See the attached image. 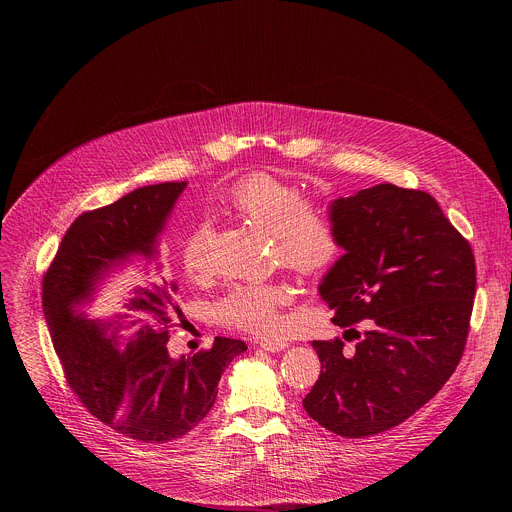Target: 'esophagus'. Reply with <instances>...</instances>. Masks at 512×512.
<instances>
[{"instance_id":"obj_1","label":"esophagus","mask_w":512,"mask_h":512,"mask_svg":"<svg viewBox=\"0 0 512 512\" xmlns=\"http://www.w3.org/2000/svg\"><path fill=\"white\" fill-rule=\"evenodd\" d=\"M257 344L267 352H281L289 346L285 340H269V338H261V340H257Z\"/></svg>"}]
</instances>
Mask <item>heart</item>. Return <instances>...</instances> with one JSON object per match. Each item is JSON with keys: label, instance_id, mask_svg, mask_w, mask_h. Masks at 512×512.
Segmentation results:
<instances>
[{"label": "heart", "instance_id": "heart-1", "mask_svg": "<svg viewBox=\"0 0 512 512\" xmlns=\"http://www.w3.org/2000/svg\"><path fill=\"white\" fill-rule=\"evenodd\" d=\"M223 208L239 221L273 239V257L306 277L330 271L342 253L338 223L328 206L308 200L302 186L275 174L257 172L235 182ZM210 231L194 227L180 245V265L190 281L212 275ZM294 300V289L281 281L237 283L214 304L216 322L227 328L269 334L279 326V312Z\"/></svg>", "mask_w": 512, "mask_h": 512}]
</instances>
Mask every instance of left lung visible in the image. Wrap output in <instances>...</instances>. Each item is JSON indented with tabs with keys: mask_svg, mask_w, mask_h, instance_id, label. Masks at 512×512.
I'll list each match as a JSON object with an SVG mask.
<instances>
[{
	"mask_svg": "<svg viewBox=\"0 0 512 512\" xmlns=\"http://www.w3.org/2000/svg\"><path fill=\"white\" fill-rule=\"evenodd\" d=\"M342 249L320 296L344 339L314 340L322 373L304 409L342 437L387 431L454 375L476 294L470 243L423 190L379 184L330 206ZM368 322L358 333L353 326Z\"/></svg>",
	"mask_w": 512,
	"mask_h": 512,
	"instance_id": "8db88e82",
	"label": "left lung"
}]
</instances>
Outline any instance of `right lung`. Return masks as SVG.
I'll list each match as a JSON object with an SVG mask.
<instances>
[{
	"label": "right lung",
	"instance_id": "1",
	"mask_svg": "<svg viewBox=\"0 0 512 512\" xmlns=\"http://www.w3.org/2000/svg\"><path fill=\"white\" fill-rule=\"evenodd\" d=\"M184 188L143 186L83 212L42 277V308L68 387L91 415L143 444H168L194 429L212 409L227 364L247 350L243 340L218 336L208 350L172 358L168 340L182 310L176 281L158 267L109 306H89L109 269L131 255H156Z\"/></svg>",
	"mask_w": 512,
	"mask_h": 512
}]
</instances>
